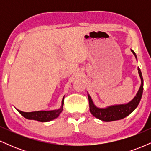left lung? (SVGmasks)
Returning a JSON list of instances; mask_svg holds the SVG:
<instances>
[{"label": "left lung", "instance_id": "1", "mask_svg": "<svg viewBox=\"0 0 151 151\" xmlns=\"http://www.w3.org/2000/svg\"><path fill=\"white\" fill-rule=\"evenodd\" d=\"M131 52H132L134 56L137 59L136 53L132 50H131ZM138 74H139V76L141 79V84L136 96L129 103L125 104L111 106L104 109L98 108V107H96V106L93 104L91 96H89V94H88L89 103V110L93 116L104 121H112L124 119L125 117L128 116L130 114L132 113L133 111L136 109V107L138 106V104L141 101L143 91V77H142L141 71L140 70L139 67H138Z\"/></svg>", "mask_w": 151, "mask_h": 151}]
</instances>
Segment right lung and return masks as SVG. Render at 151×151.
Instances as JSON below:
<instances>
[{
    "label": "right lung",
    "mask_w": 151,
    "mask_h": 151,
    "mask_svg": "<svg viewBox=\"0 0 151 151\" xmlns=\"http://www.w3.org/2000/svg\"><path fill=\"white\" fill-rule=\"evenodd\" d=\"M64 98H65V96H64L63 99H62L61 108L58 109V110L38 111L33 112H23L18 110V109H17V110L25 119H30V120L41 121V122H47V121L53 120V119H56L57 117L59 116V115H60V114L61 113L62 111V109H63Z\"/></svg>",
    "instance_id": "obj_1"
}]
</instances>
